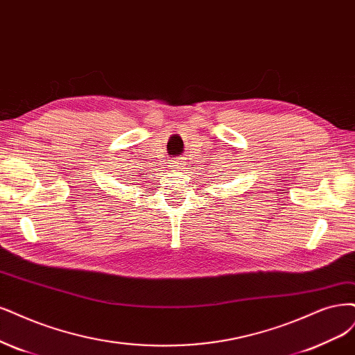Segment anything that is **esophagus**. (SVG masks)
<instances>
[{"instance_id":"34e87169","label":"esophagus","mask_w":355,"mask_h":355,"mask_svg":"<svg viewBox=\"0 0 355 355\" xmlns=\"http://www.w3.org/2000/svg\"><path fill=\"white\" fill-rule=\"evenodd\" d=\"M175 166H176V168H179V170H180V168L185 167V163H182V162H176V163H175Z\"/></svg>"}]
</instances>
